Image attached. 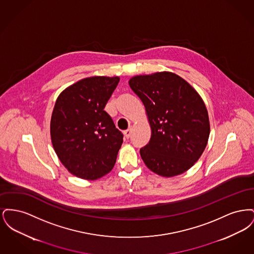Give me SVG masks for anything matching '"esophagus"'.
<instances>
[{"label": "esophagus", "instance_id": "esophagus-1", "mask_svg": "<svg viewBox=\"0 0 254 254\" xmlns=\"http://www.w3.org/2000/svg\"><path fill=\"white\" fill-rule=\"evenodd\" d=\"M131 133H132V129H131V128H128V129H127V130L124 132V135H125V137H126L127 139H128V138L130 137Z\"/></svg>", "mask_w": 254, "mask_h": 254}]
</instances>
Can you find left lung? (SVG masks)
Wrapping results in <instances>:
<instances>
[{"label":"left lung","mask_w":254,"mask_h":254,"mask_svg":"<svg viewBox=\"0 0 254 254\" xmlns=\"http://www.w3.org/2000/svg\"><path fill=\"white\" fill-rule=\"evenodd\" d=\"M128 84L143 102L151 128L148 144L140 149L145 166L163 177L190 169L204 152L210 132L201 96L169 71L134 76Z\"/></svg>","instance_id":"8db88e82"}]
</instances>
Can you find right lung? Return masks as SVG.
I'll use <instances>...</instances> for the list:
<instances>
[{"mask_svg":"<svg viewBox=\"0 0 254 254\" xmlns=\"http://www.w3.org/2000/svg\"><path fill=\"white\" fill-rule=\"evenodd\" d=\"M119 81V77L85 78L56 100L51 142L62 164L79 178H101L115 165L123 134L104 109Z\"/></svg>","mask_w":254,"mask_h":254,"instance_id":"obj_1","label":"right lung"}]
</instances>
